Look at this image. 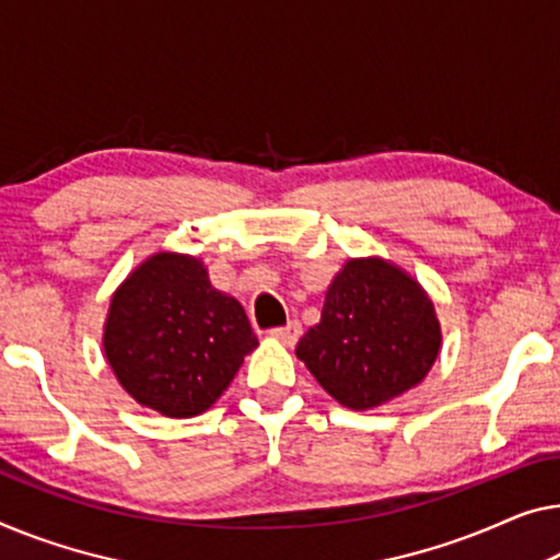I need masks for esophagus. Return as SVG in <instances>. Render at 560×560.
I'll return each mask as SVG.
<instances>
[{
    "mask_svg": "<svg viewBox=\"0 0 560 560\" xmlns=\"http://www.w3.org/2000/svg\"><path fill=\"white\" fill-rule=\"evenodd\" d=\"M271 337L273 339H279V341H283V345H296V339L302 337V324H299L296 319H291L289 324H283V327H273L271 331Z\"/></svg>",
    "mask_w": 560,
    "mask_h": 560,
    "instance_id": "esophagus-1",
    "label": "esophagus"
}]
</instances>
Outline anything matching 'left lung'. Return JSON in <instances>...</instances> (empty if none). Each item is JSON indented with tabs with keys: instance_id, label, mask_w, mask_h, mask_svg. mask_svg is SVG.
Returning <instances> with one entry per match:
<instances>
[{
	"instance_id": "obj_1",
	"label": "left lung",
	"mask_w": 560,
	"mask_h": 560,
	"mask_svg": "<svg viewBox=\"0 0 560 560\" xmlns=\"http://www.w3.org/2000/svg\"><path fill=\"white\" fill-rule=\"evenodd\" d=\"M440 324L420 283L382 258L347 261L322 319L296 345L316 382L352 410L420 385L440 352Z\"/></svg>"
}]
</instances>
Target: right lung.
<instances>
[{
  "instance_id": "1",
  "label": "right lung",
  "mask_w": 560,
  "mask_h": 560,
  "mask_svg": "<svg viewBox=\"0 0 560 560\" xmlns=\"http://www.w3.org/2000/svg\"><path fill=\"white\" fill-rule=\"evenodd\" d=\"M103 341L125 392L165 417L206 412L258 345L244 306L180 254L150 256L125 279Z\"/></svg>"
}]
</instances>
